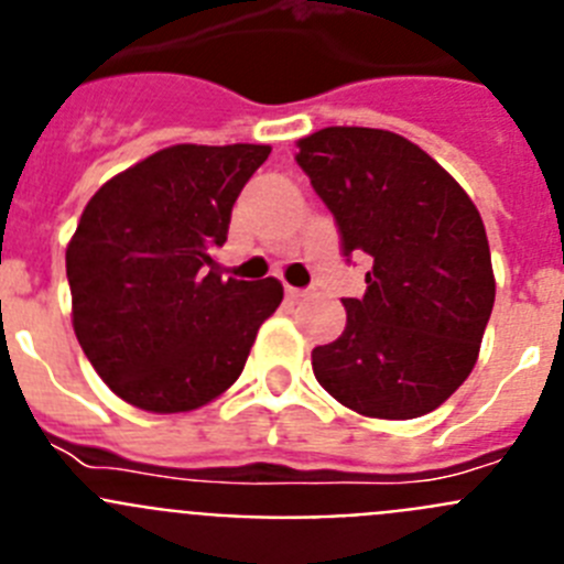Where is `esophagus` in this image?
Segmentation results:
<instances>
[{
    "instance_id": "obj_1",
    "label": "esophagus",
    "mask_w": 564,
    "mask_h": 564,
    "mask_svg": "<svg viewBox=\"0 0 564 564\" xmlns=\"http://www.w3.org/2000/svg\"><path fill=\"white\" fill-rule=\"evenodd\" d=\"M285 296H288V299H302V296H307V291H305V288L288 285V288H285Z\"/></svg>"
}]
</instances>
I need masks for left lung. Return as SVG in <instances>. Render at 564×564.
I'll use <instances>...</instances> for the list:
<instances>
[{"mask_svg": "<svg viewBox=\"0 0 564 564\" xmlns=\"http://www.w3.org/2000/svg\"><path fill=\"white\" fill-rule=\"evenodd\" d=\"M296 163L336 217L344 257L367 253V291L313 350V376L352 412L410 421L468 378L495 307L480 212L430 154L387 129L327 127Z\"/></svg>", "mask_w": 564, "mask_h": 564, "instance_id": "left-lung-1", "label": "left lung"}]
</instances>
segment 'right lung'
<instances>
[{"label":"right lung","mask_w":564,"mask_h":564,"mask_svg":"<svg viewBox=\"0 0 564 564\" xmlns=\"http://www.w3.org/2000/svg\"><path fill=\"white\" fill-rule=\"evenodd\" d=\"M271 147L177 143L104 183L67 246L73 330L109 390L172 415L239 378L282 285L223 279L212 251Z\"/></svg>","instance_id":"obj_1"}]
</instances>
